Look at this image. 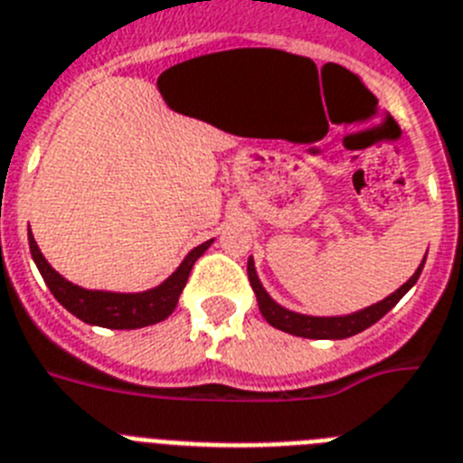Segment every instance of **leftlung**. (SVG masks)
Returning <instances> with one entry per match:
<instances>
[{
	"instance_id": "obj_1",
	"label": "left lung",
	"mask_w": 463,
	"mask_h": 463,
	"mask_svg": "<svg viewBox=\"0 0 463 463\" xmlns=\"http://www.w3.org/2000/svg\"><path fill=\"white\" fill-rule=\"evenodd\" d=\"M421 269H424V262H421L420 269L414 271V276L405 283V286L398 288L393 295H389V298L382 299V302L358 311V314L337 316V318H316V316L292 314V311L279 307V304H276L267 292H264L262 283H260L258 274H255V264H252V260H248V279H250L252 290H255V295H258L260 311H262V316L267 318V323L279 327V330H283V333L298 335V337H307V339H345V337H351V335H358L361 330H365V327H370L373 323H377L386 311H391L393 307H396L398 299H401L402 295H405L414 283H417Z\"/></svg>"
}]
</instances>
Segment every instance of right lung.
Listing matches in <instances>:
<instances>
[{"label": "right lung", "instance_id": "right-lung-1", "mask_svg": "<svg viewBox=\"0 0 463 463\" xmlns=\"http://www.w3.org/2000/svg\"><path fill=\"white\" fill-rule=\"evenodd\" d=\"M27 239H30V250H33L34 262H37L49 290L53 292V298L70 314H74L84 323L112 327V330H136V327L154 326V323L168 318L173 314V309L177 307L180 292L187 286L189 271H192L194 262L213 243V241H205L199 248H194L187 258H184V262L177 267L175 274L171 279H165L159 288H154V290L147 292H137V295H121V292L84 290V288L74 286V283L62 279L58 271L51 269V264L39 252L33 234H27Z\"/></svg>", "mask_w": 463, "mask_h": 463}]
</instances>
